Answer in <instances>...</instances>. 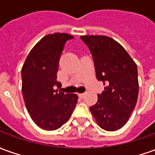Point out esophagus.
Returning <instances> with one entry per match:
<instances>
[{
	"mask_svg": "<svg viewBox=\"0 0 155 155\" xmlns=\"http://www.w3.org/2000/svg\"><path fill=\"white\" fill-rule=\"evenodd\" d=\"M85 93H79L78 94V96H79V97H81V98H83L84 96H85Z\"/></svg>",
	"mask_w": 155,
	"mask_h": 155,
	"instance_id": "esophagus-1",
	"label": "esophagus"
}]
</instances>
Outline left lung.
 I'll return each mask as SVG.
<instances>
[{
  "instance_id": "left-lung-1",
  "label": "left lung",
  "mask_w": 155,
  "mask_h": 155,
  "mask_svg": "<svg viewBox=\"0 0 155 155\" xmlns=\"http://www.w3.org/2000/svg\"><path fill=\"white\" fill-rule=\"evenodd\" d=\"M81 38L91 53L96 79L107 84L90 110L102 129L118 130L128 121L137 103V65L124 48L109 37L90 35Z\"/></svg>"
}]
</instances>
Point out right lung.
<instances>
[{
    "mask_svg": "<svg viewBox=\"0 0 155 155\" xmlns=\"http://www.w3.org/2000/svg\"><path fill=\"white\" fill-rule=\"evenodd\" d=\"M74 37L54 33L32 48L21 69V91L33 122L44 130H56L66 123L76 106L75 94L58 92L59 63L64 44Z\"/></svg>",
    "mask_w": 155,
    "mask_h": 155,
    "instance_id": "add662e5",
    "label": "right lung"
}]
</instances>
